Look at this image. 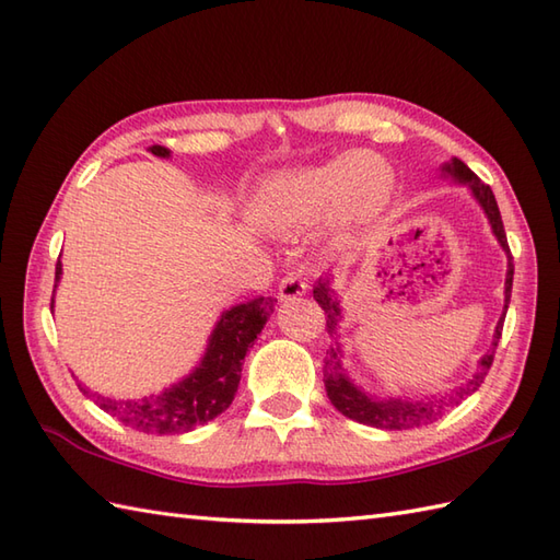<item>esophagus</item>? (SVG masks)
I'll list each match as a JSON object with an SVG mask.
<instances>
[{
  "mask_svg": "<svg viewBox=\"0 0 560 560\" xmlns=\"http://www.w3.org/2000/svg\"><path fill=\"white\" fill-rule=\"evenodd\" d=\"M307 293V277L305 271L299 269V271H289L287 277L281 279L279 283V299L281 301H295L301 299V295Z\"/></svg>",
  "mask_w": 560,
  "mask_h": 560,
  "instance_id": "esophagus-1",
  "label": "esophagus"
}]
</instances>
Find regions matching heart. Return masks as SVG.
Listing matches in <instances>:
<instances>
[{"label": "heart", "mask_w": 560, "mask_h": 560, "mask_svg": "<svg viewBox=\"0 0 560 560\" xmlns=\"http://www.w3.org/2000/svg\"><path fill=\"white\" fill-rule=\"evenodd\" d=\"M392 187L395 175L383 161L347 151L269 177L249 197L247 211L255 223L273 231H305L323 221L335 231H351L385 209Z\"/></svg>", "instance_id": "heart-1"}]
</instances>
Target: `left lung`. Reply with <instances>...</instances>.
Returning a JSON list of instances; mask_svg holds the SVG:
<instances>
[{"label": "left lung", "instance_id": "obj_1", "mask_svg": "<svg viewBox=\"0 0 560 560\" xmlns=\"http://www.w3.org/2000/svg\"><path fill=\"white\" fill-rule=\"evenodd\" d=\"M443 175H450L455 183L462 185H469L471 189V197L479 201V207L483 209L486 219L491 223V231L495 235V241L501 243V247L505 249L508 255V273H505V305H503V317L498 319L495 331H493V341H491V349L481 355L477 373H474L467 383L455 387L452 392H445V395H438V397H428L421 401H409V399H401V397H387V399H380L368 395L359 385L351 383V377L347 375V371L341 368V349H339V341H335V347L327 349L325 355V389H327V397L329 401L335 404V409L341 411L347 419L351 421H359L365 425H373V428H383V431H409V428H419V425H428L438 421L440 416H443L447 409L457 407L459 401H464L467 397H471L474 392H477L483 383V377L489 375L491 371V363H493V355H495V347H498V339H501V331H503V319L508 313V305H510V293H513V255H510V247H508V235L503 229V219H501V211H498V201L491 192L489 185H483L474 171L469 168L467 163H462L459 159H452L450 163L443 165ZM331 281L335 277L327 273V277L319 279L315 287H313V295L315 301L323 307L325 315H327V331L331 337L337 335V327L341 323V303H339V295L337 291L331 289Z\"/></svg>", "mask_w": 560, "mask_h": 560}]
</instances>
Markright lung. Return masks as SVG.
<instances>
[{"mask_svg":"<svg viewBox=\"0 0 560 560\" xmlns=\"http://www.w3.org/2000/svg\"><path fill=\"white\" fill-rule=\"evenodd\" d=\"M149 151L161 159L171 156V151L165 147H151ZM59 277H62V261L57 259L55 289ZM273 305H277V299L259 295L255 301L233 305L231 311H225L211 331L199 365L180 383L159 392V395L141 399H113L96 395L81 383L79 389L96 401L103 411H108L117 421L135 428L139 433L173 435L195 431V428L213 421L231 407L237 383H241L245 353L255 343L259 331L265 329L269 315L273 313Z\"/></svg>","mask_w":560,"mask_h":560,"instance_id":"obj_1","label":"right lung"}]
</instances>
